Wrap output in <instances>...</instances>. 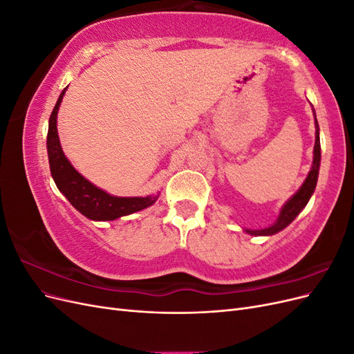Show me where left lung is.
I'll return each instance as SVG.
<instances>
[{
    "instance_id": "obj_1",
    "label": "left lung",
    "mask_w": 354,
    "mask_h": 354,
    "mask_svg": "<svg viewBox=\"0 0 354 354\" xmlns=\"http://www.w3.org/2000/svg\"><path fill=\"white\" fill-rule=\"evenodd\" d=\"M313 153H315V156H313V165H312V169H310V173H308L306 181L303 183V186L299 187V190L297 192V194L285 203L281 214H279V217H277V220H276V223L273 224V226L267 227V229H261V230H246V233L255 234V236H269V234H274L277 232H281L307 205L310 196L313 195V192L316 189L317 176H319V167H320V140H319V125H317V121H316V143H315V152Z\"/></svg>"
}]
</instances>
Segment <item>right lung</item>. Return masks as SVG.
<instances>
[{"mask_svg": "<svg viewBox=\"0 0 354 354\" xmlns=\"http://www.w3.org/2000/svg\"><path fill=\"white\" fill-rule=\"evenodd\" d=\"M68 88V87H66ZM66 88L59 95V100L50 115L48 122V134H47V151L51 176L55 178V183L63 195L68 198L72 205L81 214L90 220L108 221L128 216L136 211L145 209L151 207L158 199V196H146V198H116L106 194L104 190L95 187L88 180H85L77 169H75L65 153L62 151V146L57 136V111L62 103L63 94Z\"/></svg>", "mask_w": 354, "mask_h": 354, "instance_id": "right-lung-1", "label": "right lung"}]
</instances>
